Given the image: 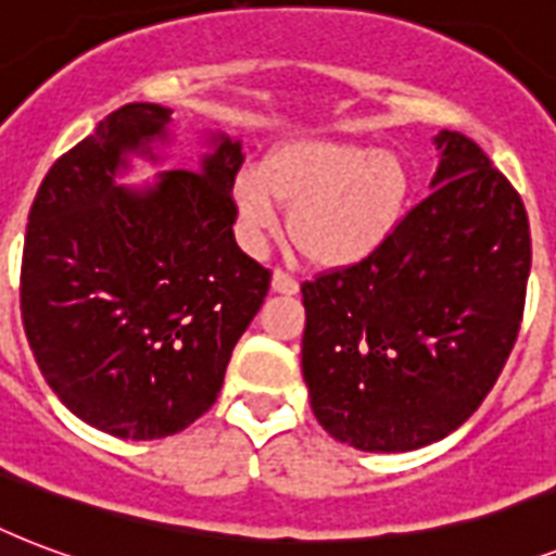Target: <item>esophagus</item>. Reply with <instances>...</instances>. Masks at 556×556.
<instances>
[{"label":"esophagus","mask_w":556,"mask_h":556,"mask_svg":"<svg viewBox=\"0 0 556 556\" xmlns=\"http://www.w3.org/2000/svg\"><path fill=\"white\" fill-rule=\"evenodd\" d=\"M273 290L283 292V295H295V292H299V278L287 273V269H275V273H273Z\"/></svg>","instance_id":"34e87169"}]
</instances>
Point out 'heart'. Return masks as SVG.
<instances>
[{"label":"heart","instance_id":"obj_1","mask_svg":"<svg viewBox=\"0 0 556 556\" xmlns=\"http://www.w3.org/2000/svg\"><path fill=\"white\" fill-rule=\"evenodd\" d=\"M240 226L249 238L278 229L292 205V243L321 266L363 261L391 238L408 202L403 162L356 141L299 139L240 170L235 182Z\"/></svg>","mask_w":556,"mask_h":556}]
</instances>
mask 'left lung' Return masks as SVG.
<instances>
[{"instance_id":"1","label":"left lung","mask_w":556,"mask_h":556,"mask_svg":"<svg viewBox=\"0 0 556 556\" xmlns=\"http://www.w3.org/2000/svg\"><path fill=\"white\" fill-rule=\"evenodd\" d=\"M434 191L363 261L301 283L313 415L363 453L455 432L514 351L531 275L525 202L462 132L434 139Z\"/></svg>"}]
</instances>
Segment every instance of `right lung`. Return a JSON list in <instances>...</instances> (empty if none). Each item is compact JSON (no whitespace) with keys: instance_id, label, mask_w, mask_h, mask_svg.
Here are the masks:
<instances>
[{"instance_id":"obj_1","label":"right lung","mask_w":556,"mask_h":556,"mask_svg":"<svg viewBox=\"0 0 556 556\" xmlns=\"http://www.w3.org/2000/svg\"><path fill=\"white\" fill-rule=\"evenodd\" d=\"M170 110L127 103L51 165L25 229L20 309L60 403L115 438L182 432L214 406L273 273L235 240L240 144L144 191L115 185L124 150L165 139Z\"/></svg>"}]
</instances>
